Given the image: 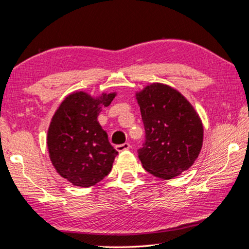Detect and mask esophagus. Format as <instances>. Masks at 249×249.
Segmentation results:
<instances>
[{
	"mask_svg": "<svg viewBox=\"0 0 249 249\" xmlns=\"http://www.w3.org/2000/svg\"><path fill=\"white\" fill-rule=\"evenodd\" d=\"M116 150L117 151H124L130 148V144L129 143H124V144H120V145H116Z\"/></svg>",
	"mask_w": 249,
	"mask_h": 249,
	"instance_id": "34e87169",
	"label": "esophagus"
}]
</instances>
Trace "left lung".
Listing matches in <instances>:
<instances>
[{
    "instance_id": "1",
    "label": "left lung",
    "mask_w": 249,
    "mask_h": 249,
    "mask_svg": "<svg viewBox=\"0 0 249 249\" xmlns=\"http://www.w3.org/2000/svg\"><path fill=\"white\" fill-rule=\"evenodd\" d=\"M145 141L138 149L148 173L171 179L188 170L200 154L203 126L191 104L178 91L153 84L138 94Z\"/></svg>"
}]
</instances>
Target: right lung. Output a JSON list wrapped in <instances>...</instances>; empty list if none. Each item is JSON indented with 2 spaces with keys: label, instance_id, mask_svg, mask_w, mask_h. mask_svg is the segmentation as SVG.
I'll use <instances>...</instances> for the list:
<instances>
[{
  "label": "right lung",
  "instance_id": "obj_1",
  "mask_svg": "<svg viewBox=\"0 0 249 249\" xmlns=\"http://www.w3.org/2000/svg\"><path fill=\"white\" fill-rule=\"evenodd\" d=\"M115 93L93 99L85 92L65 98L49 125V157L58 173L79 187H90L107 176L118 151L98 123L100 106H108Z\"/></svg>",
  "mask_w": 249,
  "mask_h": 249
}]
</instances>
